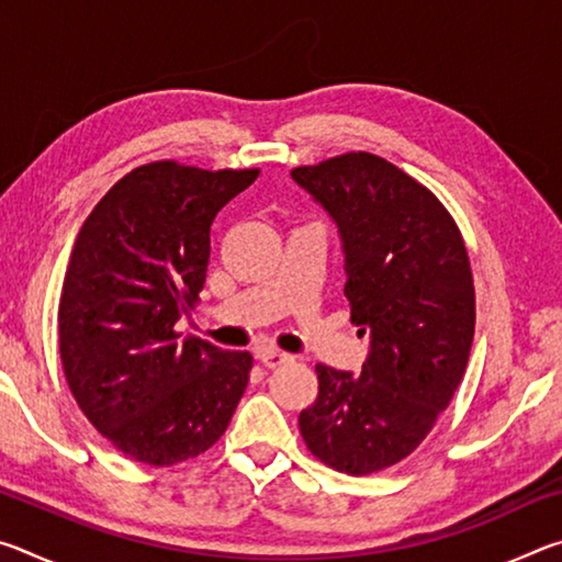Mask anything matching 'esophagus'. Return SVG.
<instances>
[{
  "label": "esophagus",
  "mask_w": 562,
  "mask_h": 562,
  "mask_svg": "<svg viewBox=\"0 0 562 562\" xmlns=\"http://www.w3.org/2000/svg\"><path fill=\"white\" fill-rule=\"evenodd\" d=\"M255 357H258L260 364H265L268 369L280 367V364H284V361L292 359L290 355H284V351H280V349H260Z\"/></svg>",
  "instance_id": "esophagus-1"
}]
</instances>
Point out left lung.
I'll list each match as a JSON object with an SVG mask.
<instances>
[{"label": "left lung", "instance_id": "1", "mask_svg": "<svg viewBox=\"0 0 562 562\" xmlns=\"http://www.w3.org/2000/svg\"><path fill=\"white\" fill-rule=\"evenodd\" d=\"M339 227L359 374L317 364L300 434L329 469L367 475L406 459L459 389L475 292L459 225L429 188L367 150L292 170Z\"/></svg>", "mask_w": 562, "mask_h": 562}]
</instances>
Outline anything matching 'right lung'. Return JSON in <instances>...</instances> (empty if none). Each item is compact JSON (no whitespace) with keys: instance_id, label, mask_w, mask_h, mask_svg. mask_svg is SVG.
Instances as JSON below:
<instances>
[{"instance_id":"1","label":"right lung","mask_w":562,"mask_h":562,"mask_svg":"<svg viewBox=\"0 0 562 562\" xmlns=\"http://www.w3.org/2000/svg\"><path fill=\"white\" fill-rule=\"evenodd\" d=\"M258 168L156 160L123 176L83 221L59 300V355L76 404L131 459L176 465L225 434L250 351L180 337L211 260V225Z\"/></svg>"}]
</instances>
